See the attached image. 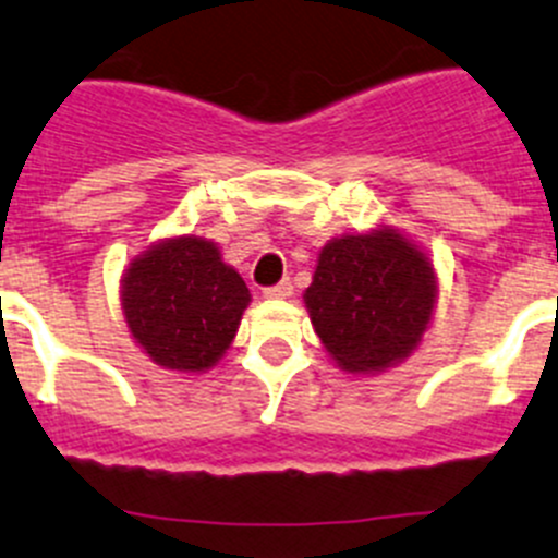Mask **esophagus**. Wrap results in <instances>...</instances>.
Returning a JSON list of instances; mask_svg holds the SVG:
<instances>
[{"instance_id": "34e87169", "label": "esophagus", "mask_w": 558, "mask_h": 558, "mask_svg": "<svg viewBox=\"0 0 558 558\" xmlns=\"http://www.w3.org/2000/svg\"><path fill=\"white\" fill-rule=\"evenodd\" d=\"M291 294H294V286H291V280H280V283L267 286V289H264V296H267V300H289Z\"/></svg>"}]
</instances>
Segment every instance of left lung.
I'll use <instances>...</instances> for the list:
<instances>
[{
    "label": "left lung",
    "instance_id": "obj_1",
    "mask_svg": "<svg viewBox=\"0 0 558 558\" xmlns=\"http://www.w3.org/2000/svg\"><path fill=\"white\" fill-rule=\"evenodd\" d=\"M305 305L349 373H378L416 349L436 305L434 264L392 226L345 234L318 253Z\"/></svg>",
    "mask_w": 558,
    "mask_h": 558
}]
</instances>
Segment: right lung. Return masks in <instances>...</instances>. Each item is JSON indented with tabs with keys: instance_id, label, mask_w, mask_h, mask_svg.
<instances>
[{
	"instance_id": "1",
	"label": "right lung",
	"mask_w": 558,
	"mask_h": 558,
	"mask_svg": "<svg viewBox=\"0 0 558 558\" xmlns=\"http://www.w3.org/2000/svg\"><path fill=\"white\" fill-rule=\"evenodd\" d=\"M247 302L245 280L218 245L193 234L153 245L122 278L130 335L169 371H209L234 340Z\"/></svg>"
}]
</instances>
